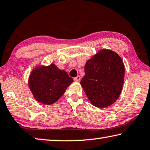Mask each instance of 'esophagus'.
<instances>
[{
	"label": "esophagus",
	"mask_w": 150,
	"mask_h": 150,
	"mask_svg": "<svg viewBox=\"0 0 150 150\" xmlns=\"http://www.w3.org/2000/svg\"><path fill=\"white\" fill-rule=\"evenodd\" d=\"M73 79H74L75 81H79L81 80V77H80L79 75H78V76H77V77H76L73 78Z\"/></svg>",
	"instance_id": "34e87169"
}]
</instances>
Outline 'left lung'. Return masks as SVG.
Listing matches in <instances>:
<instances>
[{"label":"left lung","instance_id":"obj_1","mask_svg":"<svg viewBox=\"0 0 150 150\" xmlns=\"http://www.w3.org/2000/svg\"><path fill=\"white\" fill-rule=\"evenodd\" d=\"M124 65L116 53L102 50L88 60L81 85L93 106L105 108L120 96L124 79Z\"/></svg>","mask_w":150,"mask_h":150}]
</instances>
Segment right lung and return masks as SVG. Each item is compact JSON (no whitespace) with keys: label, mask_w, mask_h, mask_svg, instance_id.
<instances>
[{"label":"right lung","mask_w":150,"mask_h":150,"mask_svg":"<svg viewBox=\"0 0 150 150\" xmlns=\"http://www.w3.org/2000/svg\"><path fill=\"white\" fill-rule=\"evenodd\" d=\"M73 81L64 70L51 64L34 69L30 75L28 85L35 99L48 105L56 102Z\"/></svg>","instance_id":"add662e5"}]
</instances>
